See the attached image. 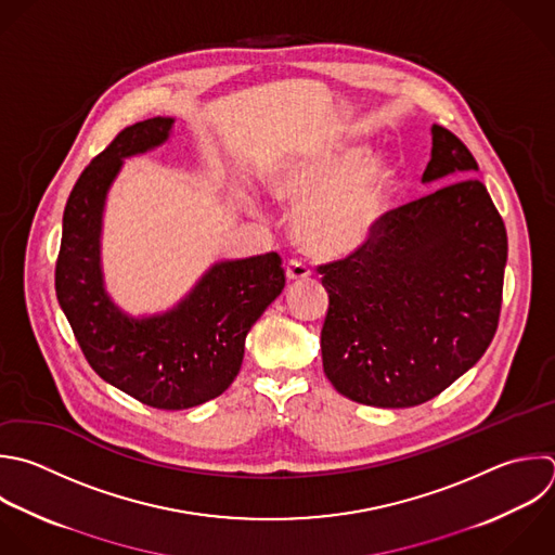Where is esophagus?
Wrapping results in <instances>:
<instances>
[{
	"instance_id": "obj_1",
	"label": "esophagus",
	"mask_w": 555,
	"mask_h": 555,
	"mask_svg": "<svg viewBox=\"0 0 555 555\" xmlns=\"http://www.w3.org/2000/svg\"><path fill=\"white\" fill-rule=\"evenodd\" d=\"M308 275H310V269L301 260H291L286 264V278L291 282H304V280H308Z\"/></svg>"
}]
</instances>
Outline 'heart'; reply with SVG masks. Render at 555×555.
Listing matches in <instances>:
<instances>
[{"mask_svg": "<svg viewBox=\"0 0 555 555\" xmlns=\"http://www.w3.org/2000/svg\"><path fill=\"white\" fill-rule=\"evenodd\" d=\"M271 186L280 199L297 204L293 234L308 254L345 258L377 230L395 195L397 169L373 158L366 145L340 143L288 163Z\"/></svg>", "mask_w": 555, "mask_h": 555, "instance_id": "b5f03b06", "label": "heart"}]
</instances>
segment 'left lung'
Listing matches in <instances>:
<instances>
[{"mask_svg": "<svg viewBox=\"0 0 555 555\" xmlns=\"http://www.w3.org/2000/svg\"><path fill=\"white\" fill-rule=\"evenodd\" d=\"M475 171L466 145L431 126L421 182H455L386 212L362 249L319 267L330 295L323 371L351 401L418 405L488 349L507 236L486 186L470 178Z\"/></svg>", "mask_w": 555, "mask_h": 555, "instance_id": "8db88e82", "label": "left lung"}]
</instances>
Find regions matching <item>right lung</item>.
<instances>
[{"label":"right lung","mask_w":555,"mask_h":555,"mask_svg":"<svg viewBox=\"0 0 555 555\" xmlns=\"http://www.w3.org/2000/svg\"><path fill=\"white\" fill-rule=\"evenodd\" d=\"M176 119L154 117L124 132L82 171L63 215L56 295L95 373L160 410H186L219 397L238 375L245 338L284 288L271 251L215 262L169 310L134 317L106 291L102 232L108 193L124 160L158 150Z\"/></svg>","instance_id":"add662e5"}]
</instances>
